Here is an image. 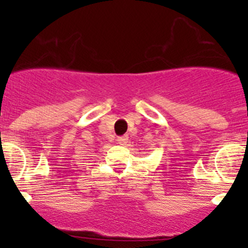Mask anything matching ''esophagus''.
<instances>
[{
    "mask_svg": "<svg viewBox=\"0 0 248 248\" xmlns=\"http://www.w3.org/2000/svg\"><path fill=\"white\" fill-rule=\"evenodd\" d=\"M116 140H117V144L119 145H126L127 141H128V137L122 136V137H119Z\"/></svg>",
    "mask_w": 248,
    "mask_h": 248,
    "instance_id": "1",
    "label": "esophagus"
}]
</instances>
